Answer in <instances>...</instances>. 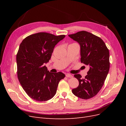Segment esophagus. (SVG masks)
Masks as SVG:
<instances>
[{"label":"esophagus","mask_w":126,"mask_h":126,"mask_svg":"<svg viewBox=\"0 0 126 126\" xmlns=\"http://www.w3.org/2000/svg\"><path fill=\"white\" fill-rule=\"evenodd\" d=\"M66 76L68 78H72V76L71 74H67L66 75Z\"/></svg>","instance_id":"1"}]
</instances>
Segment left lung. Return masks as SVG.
Segmentation results:
<instances>
[{"instance_id":"left-lung-1","label":"left lung","mask_w":126,"mask_h":126,"mask_svg":"<svg viewBox=\"0 0 126 126\" xmlns=\"http://www.w3.org/2000/svg\"><path fill=\"white\" fill-rule=\"evenodd\" d=\"M80 46L81 63L89 66L85 78L80 74L74 77L79 86L72 90L75 96L88 99L95 96L104 85L110 68L109 51L100 38L86 31L69 35Z\"/></svg>"}]
</instances>
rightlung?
<instances>
[{
    "label": "right lung",
    "instance_id": "add662e5",
    "mask_svg": "<svg viewBox=\"0 0 126 126\" xmlns=\"http://www.w3.org/2000/svg\"><path fill=\"white\" fill-rule=\"evenodd\" d=\"M65 35L38 32L22 41L16 56L17 76L26 94L33 99L45 101L54 97L60 80L65 75L52 73L45 65L51 58L54 47Z\"/></svg>",
    "mask_w": 126,
    "mask_h": 126
}]
</instances>
